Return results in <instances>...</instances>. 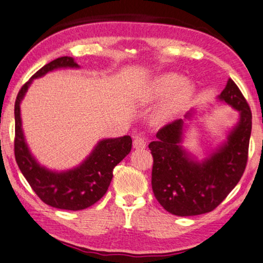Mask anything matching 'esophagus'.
I'll return each instance as SVG.
<instances>
[{
	"label": "esophagus",
	"instance_id": "1",
	"mask_svg": "<svg viewBox=\"0 0 263 263\" xmlns=\"http://www.w3.org/2000/svg\"><path fill=\"white\" fill-rule=\"evenodd\" d=\"M147 146V138L146 137H136L133 140V147L137 149H142Z\"/></svg>",
	"mask_w": 263,
	"mask_h": 263
}]
</instances>
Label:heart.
I'll return each mask as SVG.
<instances>
[{"mask_svg": "<svg viewBox=\"0 0 263 263\" xmlns=\"http://www.w3.org/2000/svg\"><path fill=\"white\" fill-rule=\"evenodd\" d=\"M194 93V86L190 82H184V77L178 73H164L157 77L149 88L151 99L160 100L168 98L163 107L156 114L159 122H165L183 110L190 102Z\"/></svg>", "mask_w": 263, "mask_h": 263, "instance_id": "b5f03b06", "label": "heart"}]
</instances>
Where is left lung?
<instances>
[{
	"label": "left lung",
	"mask_w": 263,
	"mask_h": 263,
	"mask_svg": "<svg viewBox=\"0 0 263 263\" xmlns=\"http://www.w3.org/2000/svg\"><path fill=\"white\" fill-rule=\"evenodd\" d=\"M219 99L237 109L240 119L227 144L202 163L191 160L179 146L183 119L161 127L156 141L148 145L153 156V192L166 212L177 216L214 211L235 189L245 171L252 131L251 108L231 78Z\"/></svg>",
	"instance_id": "left-lung-1"
}]
</instances>
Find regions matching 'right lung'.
<instances>
[{"instance_id":"obj_1","label":"right lung","mask_w":263,"mask_h":263,"mask_svg":"<svg viewBox=\"0 0 263 263\" xmlns=\"http://www.w3.org/2000/svg\"><path fill=\"white\" fill-rule=\"evenodd\" d=\"M77 68L72 57L63 56L36 71L19 89L15 102V157L24 177L35 194L48 206L66 211H82L98 202L110 185L114 168L132 148L130 136L99 142L84 163L66 173H51L42 168L33 159L24 140L21 121V104L24 94L34 78L57 68Z\"/></svg>"}]
</instances>
